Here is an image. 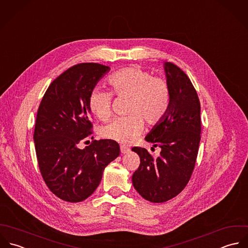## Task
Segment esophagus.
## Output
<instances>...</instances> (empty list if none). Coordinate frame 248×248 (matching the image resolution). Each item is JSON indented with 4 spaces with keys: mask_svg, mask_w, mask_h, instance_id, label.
Listing matches in <instances>:
<instances>
[{
    "mask_svg": "<svg viewBox=\"0 0 248 248\" xmlns=\"http://www.w3.org/2000/svg\"><path fill=\"white\" fill-rule=\"evenodd\" d=\"M120 150H121V153L126 154V153H128V152L130 151V148H129V147H126V146H124V145H121V146H120Z\"/></svg>",
    "mask_w": 248,
    "mask_h": 248,
    "instance_id": "1",
    "label": "esophagus"
}]
</instances>
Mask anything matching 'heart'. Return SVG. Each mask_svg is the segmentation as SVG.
I'll return each mask as SVG.
<instances>
[{"mask_svg": "<svg viewBox=\"0 0 248 248\" xmlns=\"http://www.w3.org/2000/svg\"><path fill=\"white\" fill-rule=\"evenodd\" d=\"M108 83L113 94L128 99L126 113L102 129L105 139L123 144L132 143L142 132L143 121L156 126L165 119L170 106V88L165 79L140 67H127L112 74ZM88 108L100 120L111 115L110 92L94 88L88 96Z\"/></svg>", "mask_w": 248, "mask_h": 248, "instance_id": "obj_1", "label": "heart"}]
</instances>
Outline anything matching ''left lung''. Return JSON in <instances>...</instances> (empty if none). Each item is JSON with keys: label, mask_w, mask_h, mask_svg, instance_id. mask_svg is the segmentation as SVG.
Wrapping results in <instances>:
<instances>
[{"label": "left lung", "mask_w": 248, "mask_h": 248, "mask_svg": "<svg viewBox=\"0 0 248 248\" xmlns=\"http://www.w3.org/2000/svg\"><path fill=\"white\" fill-rule=\"evenodd\" d=\"M170 88V106L165 119L145 138L160 147L155 158L145 148L133 147L140 164L133 174V185L146 200L163 203L178 195L188 183L201 139L200 102L186 74L177 65L165 62Z\"/></svg>", "instance_id": "obj_1"}]
</instances>
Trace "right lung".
I'll list each match as a JSON object with an SVG mask.
<instances>
[{
	"label": "right lung",
	"mask_w": 248,
	"mask_h": 248,
	"mask_svg": "<svg viewBox=\"0 0 248 248\" xmlns=\"http://www.w3.org/2000/svg\"><path fill=\"white\" fill-rule=\"evenodd\" d=\"M109 69L94 62L70 67L49 85L37 110L33 140L40 173L49 189L67 202L89 197L105 167L120 154L110 140L79 148L92 133L88 96Z\"/></svg>",
	"instance_id": "obj_1"
}]
</instances>
